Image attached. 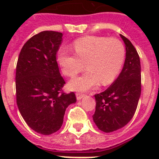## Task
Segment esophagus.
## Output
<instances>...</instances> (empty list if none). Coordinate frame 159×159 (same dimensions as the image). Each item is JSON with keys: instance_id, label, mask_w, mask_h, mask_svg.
<instances>
[{"instance_id": "esophagus-1", "label": "esophagus", "mask_w": 159, "mask_h": 159, "mask_svg": "<svg viewBox=\"0 0 159 159\" xmlns=\"http://www.w3.org/2000/svg\"><path fill=\"white\" fill-rule=\"evenodd\" d=\"M75 95H76V99H78V100H80V99H81L83 98V97L84 96V94H82V93H78V92H77L76 94H75Z\"/></svg>"}]
</instances>
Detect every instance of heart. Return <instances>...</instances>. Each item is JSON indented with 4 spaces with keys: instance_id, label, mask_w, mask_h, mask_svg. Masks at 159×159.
<instances>
[{
    "instance_id": "heart-1",
    "label": "heart",
    "mask_w": 159,
    "mask_h": 159,
    "mask_svg": "<svg viewBox=\"0 0 159 159\" xmlns=\"http://www.w3.org/2000/svg\"><path fill=\"white\" fill-rule=\"evenodd\" d=\"M75 55L64 49L57 53V62L66 76L73 77L85 67L88 71L69 83L72 90L86 91L111 84L123 65L126 50L116 38L90 36L82 37L73 43Z\"/></svg>"
}]
</instances>
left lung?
Masks as SVG:
<instances>
[{"label": "left lung", "instance_id": "1", "mask_svg": "<svg viewBox=\"0 0 159 159\" xmlns=\"http://www.w3.org/2000/svg\"><path fill=\"white\" fill-rule=\"evenodd\" d=\"M126 45V60L118 78L106 91L95 94L93 120L106 133L127 125L133 118L141 95V65L139 56L131 42L120 35Z\"/></svg>", "mask_w": 159, "mask_h": 159}]
</instances>
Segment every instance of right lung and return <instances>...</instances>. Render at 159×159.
Instances as JSON below:
<instances>
[{"mask_svg":"<svg viewBox=\"0 0 159 159\" xmlns=\"http://www.w3.org/2000/svg\"><path fill=\"white\" fill-rule=\"evenodd\" d=\"M63 34L43 31L31 37L19 54L16 71V104L29 127L48 135L60 130L75 93L63 91L57 54Z\"/></svg>","mask_w":159,"mask_h":159,"instance_id":"obj_1","label":"right lung"}]
</instances>
